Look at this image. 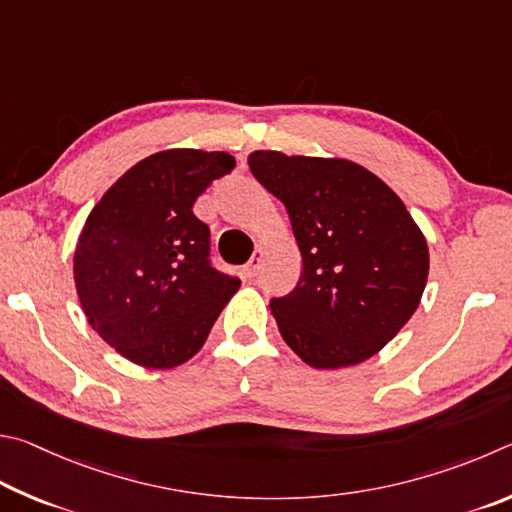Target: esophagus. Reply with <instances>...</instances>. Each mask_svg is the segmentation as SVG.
<instances>
[{
	"label": "esophagus",
	"instance_id": "34e87169",
	"mask_svg": "<svg viewBox=\"0 0 512 512\" xmlns=\"http://www.w3.org/2000/svg\"><path fill=\"white\" fill-rule=\"evenodd\" d=\"M261 263H263V249H256L254 256H251L249 263L245 265V274L247 276H256L258 270H261Z\"/></svg>",
	"mask_w": 512,
	"mask_h": 512
}]
</instances>
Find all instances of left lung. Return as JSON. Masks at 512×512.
Wrapping results in <instances>:
<instances>
[{"instance_id": "left-lung-1", "label": "left lung", "mask_w": 512, "mask_h": 512, "mask_svg": "<svg viewBox=\"0 0 512 512\" xmlns=\"http://www.w3.org/2000/svg\"><path fill=\"white\" fill-rule=\"evenodd\" d=\"M279 197L303 258L301 279L270 308L281 335L315 369L369 360L423 297L429 251L407 206L371 170L346 159L249 155Z\"/></svg>"}]
</instances>
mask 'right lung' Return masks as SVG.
Wrapping results in <instances>:
<instances>
[{
  "label": "right lung",
  "mask_w": 512,
  "mask_h": 512,
  "mask_svg": "<svg viewBox=\"0 0 512 512\" xmlns=\"http://www.w3.org/2000/svg\"><path fill=\"white\" fill-rule=\"evenodd\" d=\"M233 168L229 152H157L89 213L76 292L89 326L130 362L173 369L191 360L238 292V276L211 265V231L193 213L197 195Z\"/></svg>",
  "instance_id": "1"
}]
</instances>
